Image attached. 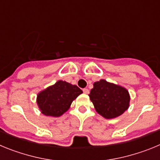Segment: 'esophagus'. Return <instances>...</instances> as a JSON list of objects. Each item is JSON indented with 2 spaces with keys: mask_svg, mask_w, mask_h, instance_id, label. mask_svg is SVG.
<instances>
[{
  "mask_svg": "<svg viewBox=\"0 0 160 160\" xmlns=\"http://www.w3.org/2000/svg\"><path fill=\"white\" fill-rule=\"evenodd\" d=\"M82 91H83V93H84V94H88L89 93H90V90H89L87 88H84L82 90Z\"/></svg>",
  "mask_w": 160,
  "mask_h": 160,
  "instance_id": "1",
  "label": "esophagus"
}]
</instances>
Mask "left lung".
Segmentation results:
<instances>
[{
    "instance_id": "1",
    "label": "left lung",
    "mask_w": 160,
    "mask_h": 160,
    "mask_svg": "<svg viewBox=\"0 0 160 160\" xmlns=\"http://www.w3.org/2000/svg\"><path fill=\"white\" fill-rule=\"evenodd\" d=\"M90 99L100 115L105 118L120 116L128 109L130 94L124 87L104 79L95 82L89 94Z\"/></svg>"
}]
</instances>
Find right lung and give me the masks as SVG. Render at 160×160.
I'll return each mask as SVG.
<instances>
[{
	"instance_id": "add662e5",
	"label": "right lung",
	"mask_w": 160,
	"mask_h": 160,
	"mask_svg": "<svg viewBox=\"0 0 160 160\" xmlns=\"http://www.w3.org/2000/svg\"><path fill=\"white\" fill-rule=\"evenodd\" d=\"M82 93V90L76 85L59 80L38 93L37 103L43 114L59 117L69 110L72 102Z\"/></svg>"
}]
</instances>
